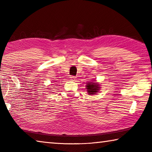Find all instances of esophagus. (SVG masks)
Instances as JSON below:
<instances>
[{
    "label": "esophagus",
    "instance_id": "obj_1",
    "mask_svg": "<svg viewBox=\"0 0 152 152\" xmlns=\"http://www.w3.org/2000/svg\"><path fill=\"white\" fill-rule=\"evenodd\" d=\"M70 80H72V81H75V80H76V77L75 76H71L70 77Z\"/></svg>",
    "mask_w": 152,
    "mask_h": 152
}]
</instances>
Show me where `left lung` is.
<instances>
[{
  "label": "left lung",
  "mask_w": 152,
  "mask_h": 152,
  "mask_svg": "<svg viewBox=\"0 0 152 152\" xmlns=\"http://www.w3.org/2000/svg\"><path fill=\"white\" fill-rule=\"evenodd\" d=\"M86 88L89 95H94L99 92L101 86H100V84L99 82H88L86 83Z\"/></svg>",
  "instance_id": "1"
}]
</instances>
